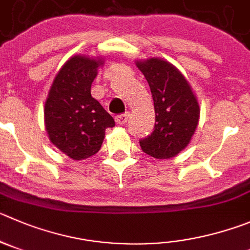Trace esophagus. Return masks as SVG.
<instances>
[{
  "instance_id": "1",
  "label": "esophagus",
  "mask_w": 250,
  "mask_h": 250,
  "mask_svg": "<svg viewBox=\"0 0 250 250\" xmlns=\"http://www.w3.org/2000/svg\"><path fill=\"white\" fill-rule=\"evenodd\" d=\"M128 117H129V113H123V114H120V116H117L116 117V123L120 125H123L127 123L128 121Z\"/></svg>"
}]
</instances>
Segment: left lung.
<instances>
[{
	"instance_id": "left-lung-1",
	"label": "left lung",
	"mask_w": 250,
	"mask_h": 250,
	"mask_svg": "<svg viewBox=\"0 0 250 250\" xmlns=\"http://www.w3.org/2000/svg\"><path fill=\"white\" fill-rule=\"evenodd\" d=\"M150 87L155 125L150 136L139 141L142 150L155 159H170L190 143L200 118V106L185 76L160 58L138 60Z\"/></svg>"
}]
</instances>
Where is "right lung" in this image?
<instances>
[{
    "instance_id": "add662e5",
    "label": "right lung",
    "mask_w": 250,
    "mask_h": 250,
    "mask_svg": "<svg viewBox=\"0 0 250 250\" xmlns=\"http://www.w3.org/2000/svg\"><path fill=\"white\" fill-rule=\"evenodd\" d=\"M104 59L74 55L60 67L44 104V125L50 142L74 160L95 155L104 130L114 120L91 96V83Z\"/></svg>"
}]
</instances>
